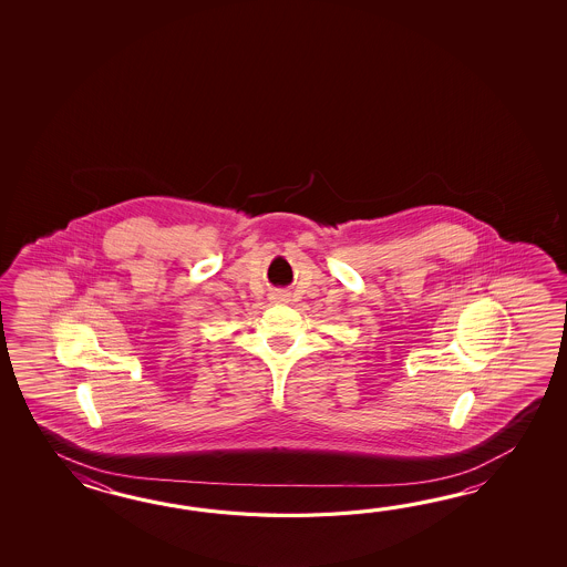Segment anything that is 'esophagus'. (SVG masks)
Wrapping results in <instances>:
<instances>
[{
    "label": "esophagus",
    "instance_id": "1",
    "mask_svg": "<svg viewBox=\"0 0 567 567\" xmlns=\"http://www.w3.org/2000/svg\"><path fill=\"white\" fill-rule=\"evenodd\" d=\"M271 300L289 301V293H288V291H276V293H274V296H271Z\"/></svg>",
    "mask_w": 567,
    "mask_h": 567
}]
</instances>
